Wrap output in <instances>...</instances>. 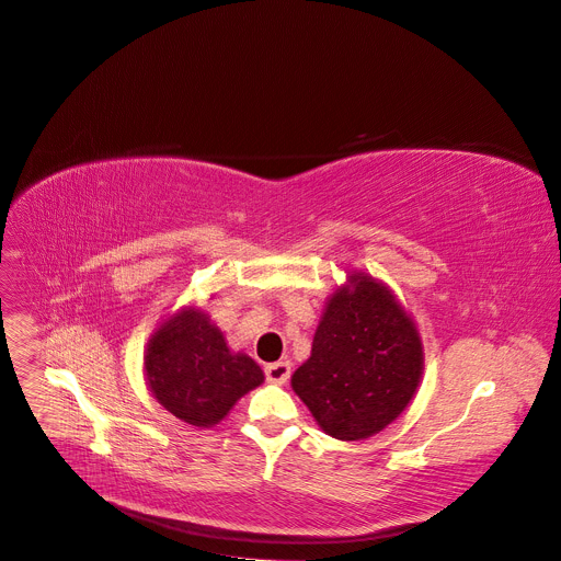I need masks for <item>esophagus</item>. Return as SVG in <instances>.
<instances>
[{
	"mask_svg": "<svg viewBox=\"0 0 561 561\" xmlns=\"http://www.w3.org/2000/svg\"><path fill=\"white\" fill-rule=\"evenodd\" d=\"M263 373H265V379H268L271 385H286L288 377H290V364H288V362L265 364Z\"/></svg>",
	"mask_w": 561,
	"mask_h": 561,
	"instance_id": "obj_1",
	"label": "esophagus"
}]
</instances>
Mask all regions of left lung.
Listing matches in <instances>:
<instances>
[{"label":"left lung","mask_w":561,"mask_h":561,"mask_svg":"<svg viewBox=\"0 0 561 561\" xmlns=\"http://www.w3.org/2000/svg\"><path fill=\"white\" fill-rule=\"evenodd\" d=\"M421 373L414 322L385 286L352 275L322 313L311 357L290 385L330 436L359 440L402 414Z\"/></svg>","instance_id":"8db88e82"}]
</instances>
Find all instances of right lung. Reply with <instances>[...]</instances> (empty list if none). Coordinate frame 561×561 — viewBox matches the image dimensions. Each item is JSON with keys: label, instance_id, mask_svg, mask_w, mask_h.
Returning a JSON list of instances; mask_svg holds the SVG:
<instances>
[{"label": "right lung", "instance_id": "add662e5", "mask_svg": "<svg viewBox=\"0 0 561 561\" xmlns=\"http://www.w3.org/2000/svg\"><path fill=\"white\" fill-rule=\"evenodd\" d=\"M154 398L180 421L211 427L241 396L263 381L248 355H231L202 311H184L152 336L145 357Z\"/></svg>", "mask_w": 561, "mask_h": 561}]
</instances>
